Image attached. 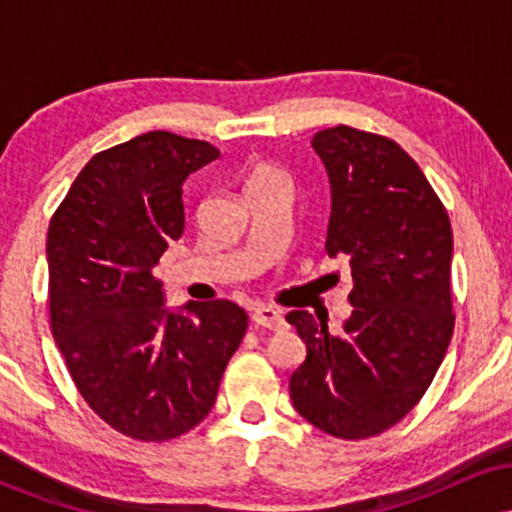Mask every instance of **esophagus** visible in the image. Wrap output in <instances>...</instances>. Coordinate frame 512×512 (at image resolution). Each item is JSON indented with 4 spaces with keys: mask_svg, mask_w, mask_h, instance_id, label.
<instances>
[{
    "mask_svg": "<svg viewBox=\"0 0 512 512\" xmlns=\"http://www.w3.org/2000/svg\"><path fill=\"white\" fill-rule=\"evenodd\" d=\"M252 325L255 327H267V330H281L286 325L284 315H281L279 308H272V305H257L252 310Z\"/></svg>",
    "mask_w": 512,
    "mask_h": 512,
    "instance_id": "obj_1",
    "label": "esophagus"
}]
</instances>
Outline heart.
<instances>
[{
  "mask_svg": "<svg viewBox=\"0 0 512 512\" xmlns=\"http://www.w3.org/2000/svg\"><path fill=\"white\" fill-rule=\"evenodd\" d=\"M274 180H286V175L276 166H269V163H257V166H252V170L248 173L245 190H248V187L267 185V182H274Z\"/></svg>",
  "mask_w": 512,
  "mask_h": 512,
  "instance_id": "heart-1",
  "label": "heart"
}]
</instances>
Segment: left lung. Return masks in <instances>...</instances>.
<instances>
[{
	"mask_svg": "<svg viewBox=\"0 0 512 512\" xmlns=\"http://www.w3.org/2000/svg\"><path fill=\"white\" fill-rule=\"evenodd\" d=\"M313 149L332 185L327 255L349 260L354 313L327 320L291 310L308 356L291 375L293 407L334 438L387 431L424 397L448 351L452 228L424 170L390 137L337 125Z\"/></svg>",
	"mask_w": 512,
	"mask_h": 512,
	"instance_id": "obj_1",
	"label": "left lung"
}]
</instances>
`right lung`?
Here are the masks:
<instances>
[{
	"instance_id": "add662e5",
	"label": "right lung",
	"mask_w": 512,
	"mask_h": 512,
	"mask_svg": "<svg viewBox=\"0 0 512 512\" xmlns=\"http://www.w3.org/2000/svg\"><path fill=\"white\" fill-rule=\"evenodd\" d=\"M209 142L139 134L81 168L48 228L50 330L76 390L122 436L163 443L195 428L248 330L233 301L163 305L151 274L185 231L182 182Z\"/></svg>"
}]
</instances>
